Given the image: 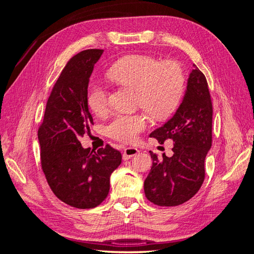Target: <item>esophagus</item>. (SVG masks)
<instances>
[{"instance_id": "34e87169", "label": "esophagus", "mask_w": 254, "mask_h": 254, "mask_svg": "<svg viewBox=\"0 0 254 254\" xmlns=\"http://www.w3.org/2000/svg\"><path fill=\"white\" fill-rule=\"evenodd\" d=\"M139 153V150L133 147H127L124 149V152H123V159L124 160H129L131 159L132 157H134L135 155Z\"/></svg>"}]
</instances>
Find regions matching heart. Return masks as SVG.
I'll list each match as a JSON object with an SVG mask.
<instances>
[{
  "mask_svg": "<svg viewBox=\"0 0 254 254\" xmlns=\"http://www.w3.org/2000/svg\"><path fill=\"white\" fill-rule=\"evenodd\" d=\"M108 77L123 86L136 89V105L157 120L166 119L177 109L183 92L186 77L175 61H162L145 55L122 58L107 72ZM109 92L105 84L92 82L87 91V104L95 114L108 108ZM149 125L145 112L117 114L106 125V132L112 139L132 143Z\"/></svg>",
  "mask_w": 254,
  "mask_h": 254,
  "instance_id": "heart-1",
  "label": "heart"
}]
</instances>
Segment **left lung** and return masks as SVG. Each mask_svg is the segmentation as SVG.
I'll return each mask as SVG.
<instances>
[{"label": "left lung", "mask_w": 254, "mask_h": 254, "mask_svg": "<svg viewBox=\"0 0 254 254\" xmlns=\"http://www.w3.org/2000/svg\"><path fill=\"white\" fill-rule=\"evenodd\" d=\"M213 105L204 74L194 64L183 101L167 123L150 133L160 144L174 141L172 157L150 152L151 170L144 181L145 196L159 206L187 202L204 181V160L212 146Z\"/></svg>", "instance_id": "obj_1"}]
</instances>
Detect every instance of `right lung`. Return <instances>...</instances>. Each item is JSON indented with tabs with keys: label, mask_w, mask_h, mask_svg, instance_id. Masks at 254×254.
Here are the masks:
<instances>
[{
	"label": "right lung",
	"mask_w": 254,
	"mask_h": 254,
	"mask_svg": "<svg viewBox=\"0 0 254 254\" xmlns=\"http://www.w3.org/2000/svg\"><path fill=\"white\" fill-rule=\"evenodd\" d=\"M103 50H86L73 56L61 72L48 99L38 129L42 171L61 201L92 209L108 196L110 176L122 155L110 145L97 151L82 148L80 136L93 119L87 104L89 78Z\"/></svg>",
	"instance_id": "obj_1"
}]
</instances>
